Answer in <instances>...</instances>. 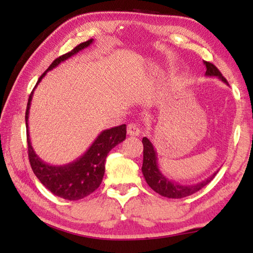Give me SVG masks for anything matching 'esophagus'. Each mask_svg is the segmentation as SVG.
<instances>
[{
    "label": "esophagus",
    "instance_id": "obj_1",
    "mask_svg": "<svg viewBox=\"0 0 253 253\" xmlns=\"http://www.w3.org/2000/svg\"><path fill=\"white\" fill-rule=\"evenodd\" d=\"M127 134L129 136H138L140 134V129H139L138 125H137V124H135V123L128 124Z\"/></svg>",
    "mask_w": 253,
    "mask_h": 253
}]
</instances>
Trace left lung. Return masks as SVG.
<instances>
[{"label":"left lung","mask_w":253,"mask_h":253,"mask_svg":"<svg viewBox=\"0 0 253 253\" xmlns=\"http://www.w3.org/2000/svg\"><path fill=\"white\" fill-rule=\"evenodd\" d=\"M204 65L207 67V71H205V76L208 77H217L221 79L224 84H229L228 81L222 76L221 72L217 68L212 65L211 62L204 61ZM143 145H144V158H143V166H142V172L145 179L152 190H154L162 196L169 199H182L185 196L194 194L195 192L200 191L201 188L204 187L205 185L212 181L215 176L217 170L211 176L208 177L204 181L200 182L198 184H192V185H182V184L169 181V178H166L164 175L158 169V163H157V153L154 148L153 144L147 137L143 138Z\"/></svg>","instance_id":"8db88e82"}]
</instances>
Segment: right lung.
Listing matches in <instances>:
<instances>
[{
	"mask_svg": "<svg viewBox=\"0 0 253 253\" xmlns=\"http://www.w3.org/2000/svg\"><path fill=\"white\" fill-rule=\"evenodd\" d=\"M92 41L93 39L83 42V43L77 45L74 50H71L70 52L55 59L48 69L42 74L34 89L46 75V72L52 70L53 68L65 60L69 59L72 55L78 53L79 51L87 48L92 43ZM33 91L30 93L27 111H25L29 161L33 173L51 193L59 196V198L69 201L84 199L99 187L105 174L106 157L111 149L126 138V125L124 124V125L113 127L110 129L102 130L95 139V142L91 144V146L87 149V152L69 164L59 166L49 165L42 161L34 152L29 135V109L31 106Z\"/></svg>",
	"mask_w": 253,
	"mask_h": 253,
	"instance_id": "obj_1",
	"label": "right lung"
}]
</instances>
